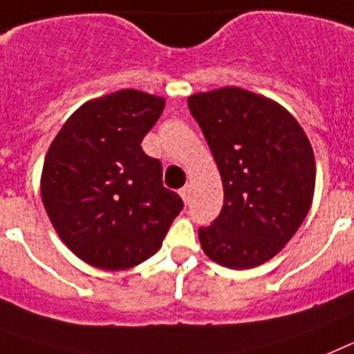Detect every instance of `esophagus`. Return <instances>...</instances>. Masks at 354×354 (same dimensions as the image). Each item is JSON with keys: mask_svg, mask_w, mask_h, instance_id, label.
I'll return each instance as SVG.
<instances>
[{"mask_svg": "<svg viewBox=\"0 0 354 354\" xmlns=\"http://www.w3.org/2000/svg\"><path fill=\"white\" fill-rule=\"evenodd\" d=\"M180 196H181V199L185 201V205H189L190 203V187L185 185L183 189H180Z\"/></svg>", "mask_w": 354, "mask_h": 354, "instance_id": "1", "label": "esophagus"}]
</instances>
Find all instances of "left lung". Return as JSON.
<instances>
[{
	"label": "left lung",
	"instance_id": "left-lung-1",
	"mask_svg": "<svg viewBox=\"0 0 354 354\" xmlns=\"http://www.w3.org/2000/svg\"><path fill=\"white\" fill-rule=\"evenodd\" d=\"M219 167L224 205L199 228L210 260L230 269L262 266L283 250L305 221L315 189V158L292 113L239 87L189 97Z\"/></svg>",
	"mask_w": 354,
	"mask_h": 354
}]
</instances>
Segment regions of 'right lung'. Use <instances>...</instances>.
Returning a JSON list of instances; mask_svg holds the SVG:
<instances>
[{
	"instance_id": "obj_1",
	"label": "right lung",
	"mask_w": 354,
	"mask_h": 354,
	"mask_svg": "<svg viewBox=\"0 0 354 354\" xmlns=\"http://www.w3.org/2000/svg\"><path fill=\"white\" fill-rule=\"evenodd\" d=\"M164 97L124 88L82 104L48 149L41 196L55 232L104 270L139 266L162 248L183 208L162 185V164L142 151Z\"/></svg>"
}]
</instances>
